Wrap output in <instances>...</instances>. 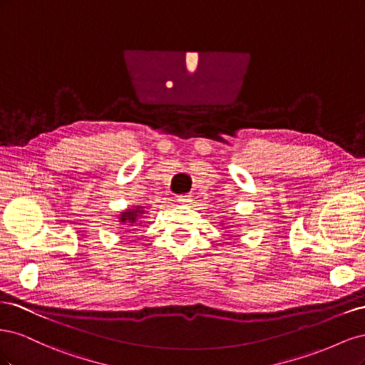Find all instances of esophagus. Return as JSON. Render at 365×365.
Returning a JSON list of instances; mask_svg holds the SVG:
<instances>
[{"label":"esophagus","instance_id":"esophagus-1","mask_svg":"<svg viewBox=\"0 0 365 365\" xmlns=\"http://www.w3.org/2000/svg\"><path fill=\"white\" fill-rule=\"evenodd\" d=\"M178 202H181V204H190L192 202V197L189 195L178 196Z\"/></svg>","mask_w":365,"mask_h":365}]
</instances>
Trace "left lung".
<instances>
[{"mask_svg": "<svg viewBox=\"0 0 365 365\" xmlns=\"http://www.w3.org/2000/svg\"><path fill=\"white\" fill-rule=\"evenodd\" d=\"M220 227H222V230H228V225H227V222H225V220H220ZM227 233H230V231H227Z\"/></svg>", "mask_w": 365, "mask_h": 365, "instance_id": "8db88e82", "label": "left lung"}]
</instances>
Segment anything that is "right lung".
Segmentation results:
<instances>
[{
	"label": "right lung",
	"mask_w": 365,
	"mask_h": 365,
	"mask_svg": "<svg viewBox=\"0 0 365 365\" xmlns=\"http://www.w3.org/2000/svg\"><path fill=\"white\" fill-rule=\"evenodd\" d=\"M148 215V210L145 205H132L128 207L125 210H121L118 215V228H132L135 230L134 227L141 225L143 220Z\"/></svg>",
	"instance_id": "right-lung-1"
}]
</instances>
